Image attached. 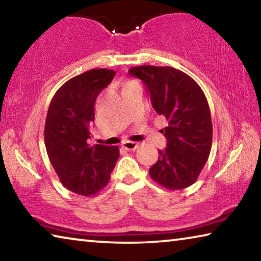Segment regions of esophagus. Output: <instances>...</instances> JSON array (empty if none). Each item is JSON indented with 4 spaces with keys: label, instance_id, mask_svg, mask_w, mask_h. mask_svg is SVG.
Wrapping results in <instances>:
<instances>
[{
    "label": "esophagus",
    "instance_id": "esophagus-1",
    "mask_svg": "<svg viewBox=\"0 0 261 261\" xmlns=\"http://www.w3.org/2000/svg\"><path fill=\"white\" fill-rule=\"evenodd\" d=\"M122 146L127 149V151H134V149L138 147V143H136V141H124Z\"/></svg>",
    "mask_w": 261,
    "mask_h": 261
}]
</instances>
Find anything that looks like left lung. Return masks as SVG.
<instances>
[{"instance_id": "left-lung-1", "label": "left lung", "mask_w": 261, "mask_h": 261, "mask_svg": "<svg viewBox=\"0 0 261 261\" xmlns=\"http://www.w3.org/2000/svg\"><path fill=\"white\" fill-rule=\"evenodd\" d=\"M151 95L154 110L166 117L161 132L167 147L149 168L154 182L168 190H182L196 182L212 148L213 125L210 106L200 86L171 67L139 65L129 70Z\"/></svg>"}]
</instances>
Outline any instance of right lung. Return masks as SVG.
I'll return each instance as SVG.
<instances>
[{
  "label": "right lung",
  "mask_w": 261,
  "mask_h": 261,
  "mask_svg": "<svg viewBox=\"0 0 261 261\" xmlns=\"http://www.w3.org/2000/svg\"><path fill=\"white\" fill-rule=\"evenodd\" d=\"M115 76L114 70L92 69L64 83L50 101L45 124L48 158L61 183L90 197L108 184L120 149L88 144L94 103Z\"/></svg>",
  "instance_id": "add662e5"
}]
</instances>
